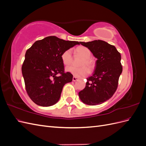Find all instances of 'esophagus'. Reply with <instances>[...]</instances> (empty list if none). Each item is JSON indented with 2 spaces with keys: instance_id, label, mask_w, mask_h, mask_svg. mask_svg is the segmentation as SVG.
I'll return each instance as SVG.
<instances>
[{
  "instance_id": "obj_1",
  "label": "esophagus",
  "mask_w": 146,
  "mask_h": 146,
  "mask_svg": "<svg viewBox=\"0 0 146 146\" xmlns=\"http://www.w3.org/2000/svg\"><path fill=\"white\" fill-rule=\"evenodd\" d=\"M78 80V77H75V76H74V77H73V78H72V80H73L74 82L77 81Z\"/></svg>"
}]
</instances>
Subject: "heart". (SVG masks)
I'll return each instance as SVG.
<instances>
[{"mask_svg":"<svg viewBox=\"0 0 146 146\" xmlns=\"http://www.w3.org/2000/svg\"><path fill=\"white\" fill-rule=\"evenodd\" d=\"M76 50L78 55H80L83 58V60L81 63V65L83 66H82L80 68H76L75 66H70L66 68V70L72 74L73 76L77 77H85L89 72L88 68L89 69L90 71H92L94 69L96 65L95 61L93 59L91 58V52L88 47L81 46L77 47ZM61 58L63 63L64 65L68 66L71 64L72 61L71 49H67L64 51L62 55H61ZM84 65H86L88 68H87V67H86L84 66Z\"/></svg>","mask_w":146,"mask_h":146,"instance_id":"obj_1","label":"heart"}]
</instances>
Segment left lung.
I'll use <instances>...</instances> for the list:
<instances>
[{
	"label": "left lung",
	"mask_w": 146,
	"mask_h": 146,
	"mask_svg": "<svg viewBox=\"0 0 146 146\" xmlns=\"http://www.w3.org/2000/svg\"><path fill=\"white\" fill-rule=\"evenodd\" d=\"M97 58L92 76L87 78L86 86L78 92L80 100L89 105H99L110 99L116 92L122 72L121 56L116 47L102 40L80 42Z\"/></svg>",
	"instance_id": "8db88e82"
}]
</instances>
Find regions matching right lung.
Returning <instances> with one entry per match:
<instances>
[{"label":"right lung","instance_id":"right-lung-1","mask_svg":"<svg viewBox=\"0 0 146 146\" xmlns=\"http://www.w3.org/2000/svg\"><path fill=\"white\" fill-rule=\"evenodd\" d=\"M77 44L80 43L50 36L36 41L26 51L22 73L26 91L34 103L49 107L59 100L64 85L73 77L64 72L61 56Z\"/></svg>","mask_w":146,"mask_h":146}]
</instances>
